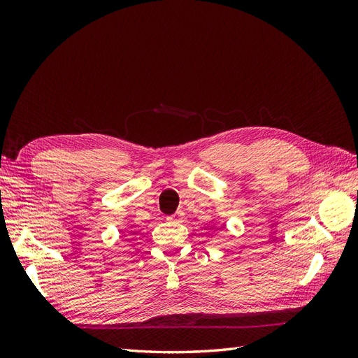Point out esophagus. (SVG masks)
<instances>
[{
    "label": "esophagus",
    "instance_id": "1",
    "mask_svg": "<svg viewBox=\"0 0 358 358\" xmlns=\"http://www.w3.org/2000/svg\"><path fill=\"white\" fill-rule=\"evenodd\" d=\"M182 216H183V212H182V210H178L176 213L170 215L167 220H169V221H180V220H182Z\"/></svg>",
    "mask_w": 358,
    "mask_h": 358
}]
</instances>
